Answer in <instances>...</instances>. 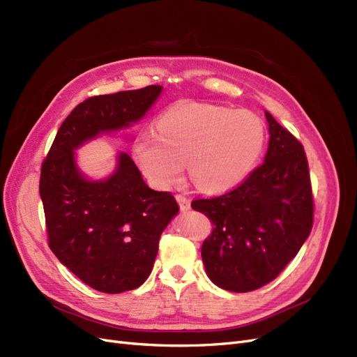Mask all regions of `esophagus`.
<instances>
[{"label":"esophagus","instance_id":"esophagus-1","mask_svg":"<svg viewBox=\"0 0 357 357\" xmlns=\"http://www.w3.org/2000/svg\"><path fill=\"white\" fill-rule=\"evenodd\" d=\"M176 199H177L178 205H180V210H181V211H188V210H190V201L186 198V196L177 195V196H176Z\"/></svg>","mask_w":357,"mask_h":357}]
</instances>
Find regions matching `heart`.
<instances>
[{"instance_id": "b5f03b06", "label": "heart", "mask_w": 357, "mask_h": 357, "mask_svg": "<svg viewBox=\"0 0 357 357\" xmlns=\"http://www.w3.org/2000/svg\"><path fill=\"white\" fill-rule=\"evenodd\" d=\"M264 140V122L248 110L180 102L165 110L159 131L140 132L134 158L158 188L176 184L188 162L199 189L226 192L252 173Z\"/></svg>"}]
</instances>
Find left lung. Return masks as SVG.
I'll return each mask as SVG.
<instances>
[{"label":"left lung","instance_id":"1","mask_svg":"<svg viewBox=\"0 0 357 357\" xmlns=\"http://www.w3.org/2000/svg\"><path fill=\"white\" fill-rule=\"evenodd\" d=\"M268 149L241 186L192 202L213 221L202 261L213 284L250 292L272 282L297 255L313 225L309 165L303 144L266 112Z\"/></svg>","mask_w":357,"mask_h":357}]
</instances>
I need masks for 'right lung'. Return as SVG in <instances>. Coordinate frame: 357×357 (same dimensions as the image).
Listing matches in <instances>:
<instances>
[{
	"label": "right lung",
	"instance_id": "right-lung-1",
	"mask_svg": "<svg viewBox=\"0 0 357 357\" xmlns=\"http://www.w3.org/2000/svg\"><path fill=\"white\" fill-rule=\"evenodd\" d=\"M161 85L94 96L60 126L41 168L48 245L89 287L119 294L149 278L161 233L178 213L174 196L144 183L127 152L107 177L91 180L77 164L82 144L130 128L161 96Z\"/></svg>",
	"mask_w": 357,
	"mask_h": 357
}]
</instances>
